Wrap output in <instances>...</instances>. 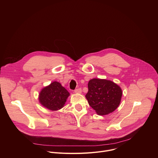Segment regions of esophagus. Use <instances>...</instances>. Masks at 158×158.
Returning a JSON list of instances; mask_svg holds the SVG:
<instances>
[{
    "mask_svg": "<svg viewBox=\"0 0 158 158\" xmlns=\"http://www.w3.org/2000/svg\"><path fill=\"white\" fill-rule=\"evenodd\" d=\"M74 92H75L76 93H81L82 90H81V88H77V89H76L74 90Z\"/></svg>",
    "mask_w": 158,
    "mask_h": 158,
    "instance_id": "esophagus-1",
    "label": "esophagus"
}]
</instances>
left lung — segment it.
Returning <instances> with one entry per match:
<instances>
[{
	"label": "left lung",
	"instance_id": "left-lung-1",
	"mask_svg": "<svg viewBox=\"0 0 158 158\" xmlns=\"http://www.w3.org/2000/svg\"><path fill=\"white\" fill-rule=\"evenodd\" d=\"M123 92L114 82L106 79H93L88 83L85 95L89 106L99 115H106L115 110L119 106Z\"/></svg>",
	"mask_w": 158,
	"mask_h": 158
}]
</instances>
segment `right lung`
<instances>
[{
	"label": "right lung",
	"instance_id": "right-lung-1",
	"mask_svg": "<svg viewBox=\"0 0 158 158\" xmlns=\"http://www.w3.org/2000/svg\"><path fill=\"white\" fill-rule=\"evenodd\" d=\"M69 93L58 82H53L42 89L39 94V102L49 110H57L61 109Z\"/></svg>",
	"mask_w": 158,
	"mask_h": 158
}]
</instances>
